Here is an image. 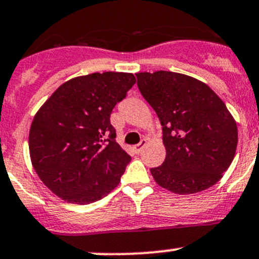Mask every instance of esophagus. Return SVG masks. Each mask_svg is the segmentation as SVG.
Instances as JSON below:
<instances>
[{
	"instance_id": "1",
	"label": "esophagus",
	"mask_w": 259,
	"mask_h": 259,
	"mask_svg": "<svg viewBox=\"0 0 259 259\" xmlns=\"http://www.w3.org/2000/svg\"><path fill=\"white\" fill-rule=\"evenodd\" d=\"M146 145V139H143L142 142L139 143V144H137L134 146V150H135V153L137 154H139V153H142V150L143 149H144V146Z\"/></svg>"
}]
</instances>
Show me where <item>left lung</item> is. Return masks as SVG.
<instances>
[{
    "label": "left lung",
    "mask_w": 259,
    "mask_h": 259,
    "mask_svg": "<svg viewBox=\"0 0 259 259\" xmlns=\"http://www.w3.org/2000/svg\"><path fill=\"white\" fill-rule=\"evenodd\" d=\"M138 88L163 126L166 156L151 176L177 194L215 184L236 155L238 132L226 104L208 85L171 71L137 74Z\"/></svg>",
    "instance_id": "left-lung-1"
}]
</instances>
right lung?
I'll return each instance as SVG.
<instances>
[{
  "instance_id": "add662e5",
  "label": "right lung",
  "mask_w": 259,
  "mask_h": 259,
  "mask_svg": "<svg viewBox=\"0 0 259 259\" xmlns=\"http://www.w3.org/2000/svg\"><path fill=\"white\" fill-rule=\"evenodd\" d=\"M137 82L133 74L103 72L62 83L31 124V161L57 197L89 204L117 187L132 158L116 143L110 115Z\"/></svg>"
}]
</instances>
